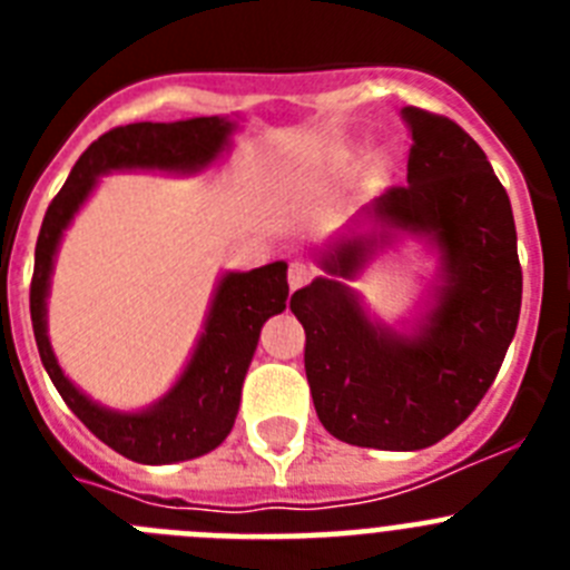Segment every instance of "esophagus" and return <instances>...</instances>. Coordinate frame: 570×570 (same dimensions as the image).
Instances as JSON below:
<instances>
[{
  "label": "esophagus",
  "instance_id": "1",
  "mask_svg": "<svg viewBox=\"0 0 570 570\" xmlns=\"http://www.w3.org/2000/svg\"><path fill=\"white\" fill-rule=\"evenodd\" d=\"M311 276H314V268H311V265H305V262H294V265H291V271H288L291 291L302 288V285H308Z\"/></svg>",
  "mask_w": 570,
  "mask_h": 570
}]
</instances>
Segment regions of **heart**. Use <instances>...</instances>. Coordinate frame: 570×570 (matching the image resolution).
Wrapping results in <instances>:
<instances>
[{
  "mask_svg": "<svg viewBox=\"0 0 570 570\" xmlns=\"http://www.w3.org/2000/svg\"><path fill=\"white\" fill-rule=\"evenodd\" d=\"M345 156H351V154H345Z\"/></svg>",
  "mask_w": 570,
  "mask_h": 570,
  "instance_id": "b5f03b06",
  "label": "heart"
}]
</instances>
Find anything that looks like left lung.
<instances>
[{
	"mask_svg": "<svg viewBox=\"0 0 570 570\" xmlns=\"http://www.w3.org/2000/svg\"><path fill=\"white\" fill-rule=\"evenodd\" d=\"M407 185L362 208L356 227L320 250L325 276L291 296L305 328V374L331 436L380 451H420L471 416L517 334L522 268L511 199L488 156L448 116L402 108ZM402 233L441 256L426 314L411 332L366 316L346 282Z\"/></svg>",
	"mask_w": 570,
	"mask_h": 570,
	"instance_id": "1",
	"label": "left lung"
}]
</instances>
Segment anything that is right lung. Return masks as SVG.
<instances>
[{"label": "right lung", "mask_w": 570, "mask_h": 570, "mask_svg": "<svg viewBox=\"0 0 570 570\" xmlns=\"http://www.w3.org/2000/svg\"><path fill=\"white\" fill-rule=\"evenodd\" d=\"M236 130L228 116H196L185 122H134L114 128L90 145L70 170L37 239L30 322L39 356L65 405L116 454L142 465H170L196 460L223 445L234 428L242 400V382L254 360L262 325L285 311L288 265L271 262L254 271H228L219 276L205 328L196 340L188 365L163 400L142 411H114L82 394L59 367L48 340V294L59 242L77 210L110 170H165L199 174L230 148Z\"/></svg>", "instance_id": "right-lung-1"}]
</instances>
